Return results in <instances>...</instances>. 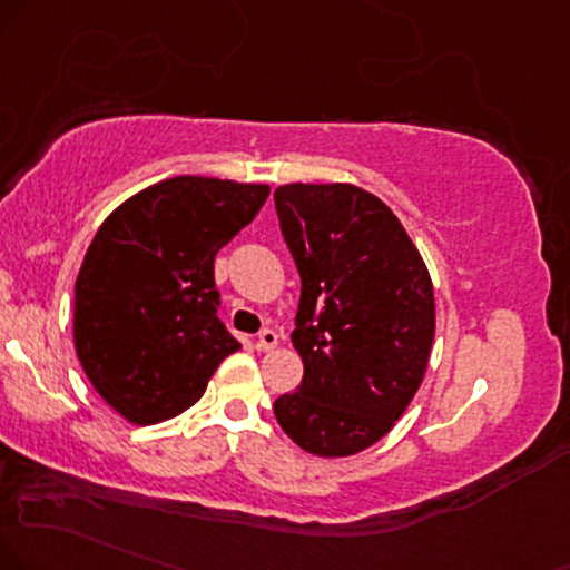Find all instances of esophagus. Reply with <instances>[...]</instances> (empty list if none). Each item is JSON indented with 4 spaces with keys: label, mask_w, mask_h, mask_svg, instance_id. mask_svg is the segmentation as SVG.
Returning <instances> with one entry per match:
<instances>
[{
    "label": "esophagus",
    "mask_w": 570,
    "mask_h": 570,
    "mask_svg": "<svg viewBox=\"0 0 570 570\" xmlns=\"http://www.w3.org/2000/svg\"><path fill=\"white\" fill-rule=\"evenodd\" d=\"M277 333H274V330H262V333H258V338H256V348L258 351H272V348H277Z\"/></svg>",
    "instance_id": "esophagus-1"
}]
</instances>
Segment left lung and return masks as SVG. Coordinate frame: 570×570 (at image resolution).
<instances>
[{
  "label": "left lung",
  "instance_id": "obj_1",
  "mask_svg": "<svg viewBox=\"0 0 570 570\" xmlns=\"http://www.w3.org/2000/svg\"><path fill=\"white\" fill-rule=\"evenodd\" d=\"M274 206L301 274L291 341L304 362V381L274 402V417L308 454L364 452L425 377L431 274L402 222L367 189L296 181L274 189Z\"/></svg>",
  "mask_w": 570,
  "mask_h": 570
}]
</instances>
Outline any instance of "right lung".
I'll list each match as a JSON object with an SVG mask.
<instances>
[{"label": "right lung", "instance_id": "right-lung-1", "mask_svg": "<svg viewBox=\"0 0 570 570\" xmlns=\"http://www.w3.org/2000/svg\"><path fill=\"white\" fill-rule=\"evenodd\" d=\"M269 185L171 177L124 200L76 277L73 346L95 391L135 425L189 410L240 348L216 317L214 258Z\"/></svg>", "mask_w": 570, "mask_h": 570}]
</instances>
